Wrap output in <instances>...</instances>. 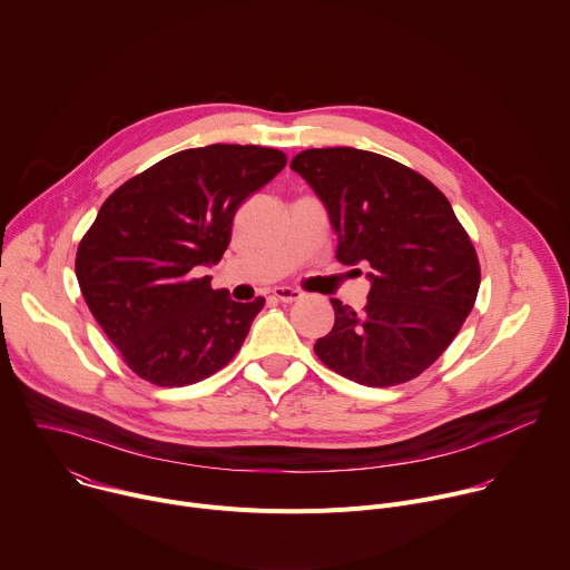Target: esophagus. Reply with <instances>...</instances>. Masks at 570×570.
I'll return each mask as SVG.
<instances>
[{"instance_id":"34e87169","label":"esophagus","mask_w":570,"mask_h":570,"mask_svg":"<svg viewBox=\"0 0 570 570\" xmlns=\"http://www.w3.org/2000/svg\"><path fill=\"white\" fill-rule=\"evenodd\" d=\"M273 297H275V299H279V302L291 304V302L299 299V297H302V293H299L297 288H291V286H275V288H273Z\"/></svg>"}]
</instances>
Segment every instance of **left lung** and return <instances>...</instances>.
Masks as SVG:
<instances>
[{"label":"left lung","instance_id":"obj_1","mask_svg":"<svg viewBox=\"0 0 570 570\" xmlns=\"http://www.w3.org/2000/svg\"><path fill=\"white\" fill-rule=\"evenodd\" d=\"M330 214L336 259L367 264L361 313L332 299L334 330L313 345L341 376L387 387L420 376L473 308L480 266L446 196L399 161L350 146L291 159Z\"/></svg>","mask_w":570,"mask_h":570}]
</instances>
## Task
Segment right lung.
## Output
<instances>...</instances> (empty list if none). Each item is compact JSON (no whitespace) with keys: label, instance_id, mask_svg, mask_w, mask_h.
<instances>
[{"label":"right lung","instance_id":"right-lung-1","mask_svg":"<svg viewBox=\"0 0 570 570\" xmlns=\"http://www.w3.org/2000/svg\"><path fill=\"white\" fill-rule=\"evenodd\" d=\"M284 167L277 148H187L101 205L78 246L76 279L137 376L161 387L189 385L240 350L266 299L234 302L200 268L220 262L240 203Z\"/></svg>","mask_w":570,"mask_h":570}]
</instances>
